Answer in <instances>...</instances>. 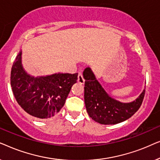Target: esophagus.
Returning a JSON list of instances; mask_svg holds the SVG:
<instances>
[{
	"label": "esophagus",
	"mask_w": 160,
	"mask_h": 160,
	"mask_svg": "<svg viewBox=\"0 0 160 160\" xmlns=\"http://www.w3.org/2000/svg\"><path fill=\"white\" fill-rule=\"evenodd\" d=\"M78 82H79L80 84H84V77H83L82 73H78Z\"/></svg>",
	"instance_id": "obj_1"
}]
</instances>
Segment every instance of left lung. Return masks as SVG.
<instances>
[{
	"label": "left lung",
	"mask_w": 160,
	"mask_h": 160,
	"mask_svg": "<svg viewBox=\"0 0 160 160\" xmlns=\"http://www.w3.org/2000/svg\"><path fill=\"white\" fill-rule=\"evenodd\" d=\"M84 102L89 117L98 123L115 124L130 118L141 107L145 89L135 101L123 103L111 98L95 78L92 71L87 68L83 72Z\"/></svg>",
	"instance_id": "1"
}]
</instances>
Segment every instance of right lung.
Returning <instances> with one entry per match:
<instances>
[{
	"label": "right lung",
	"instance_id": "add662e5",
	"mask_svg": "<svg viewBox=\"0 0 160 160\" xmlns=\"http://www.w3.org/2000/svg\"><path fill=\"white\" fill-rule=\"evenodd\" d=\"M21 52L11 71V85L17 102L28 114L39 119L55 116L64 106L78 73H55L35 78L24 71Z\"/></svg>",
	"mask_w": 160,
	"mask_h": 160
}]
</instances>
